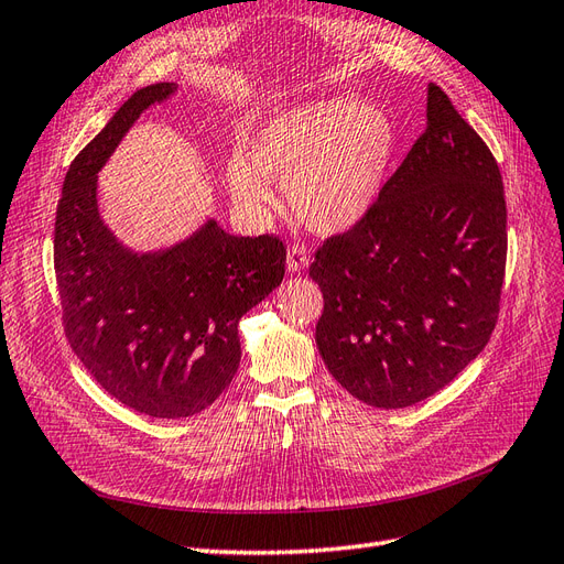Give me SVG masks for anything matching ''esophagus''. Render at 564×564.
Wrapping results in <instances>:
<instances>
[{"label":"esophagus","mask_w":564,"mask_h":564,"mask_svg":"<svg viewBox=\"0 0 564 564\" xmlns=\"http://www.w3.org/2000/svg\"><path fill=\"white\" fill-rule=\"evenodd\" d=\"M285 262H288V271H291V273L302 271V269L310 264L307 250L302 248V245H291V248H288V259H285Z\"/></svg>","instance_id":"esophagus-1"}]
</instances>
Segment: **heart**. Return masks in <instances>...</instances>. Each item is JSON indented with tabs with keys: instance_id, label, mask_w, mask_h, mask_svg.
Masks as SVG:
<instances>
[{
	"instance_id": "b5f03b06",
	"label": "heart",
	"mask_w": 564,
	"mask_h": 564,
	"mask_svg": "<svg viewBox=\"0 0 564 564\" xmlns=\"http://www.w3.org/2000/svg\"><path fill=\"white\" fill-rule=\"evenodd\" d=\"M395 123L352 97L310 99L269 117L228 159V191L245 209L273 205L269 178L285 187L297 219L319 234L355 226L381 195L395 154Z\"/></svg>"
}]
</instances>
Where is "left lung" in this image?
<instances>
[{
	"label": "left lung",
	"mask_w": 564,
	"mask_h": 564,
	"mask_svg": "<svg viewBox=\"0 0 564 564\" xmlns=\"http://www.w3.org/2000/svg\"><path fill=\"white\" fill-rule=\"evenodd\" d=\"M505 259L496 156L429 83L426 131L362 219L314 252L324 365L373 408H410L438 393L494 334Z\"/></svg>",
	"instance_id": "left-lung-1"
}]
</instances>
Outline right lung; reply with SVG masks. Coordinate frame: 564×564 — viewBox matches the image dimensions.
I'll return each instance as SVG.
<instances>
[{"label":"right lung","instance_id":"right-lung-1","mask_svg":"<svg viewBox=\"0 0 564 564\" xmlns=\"http://www.w3.org/2000/svg\"><path fill=\"white\" fill-rule=\"evenodd\" d=\"M176 83L126 99L70 162L54 221V273L70 350L121 405L159 420L197 414L234 381L238 322L285 273L276 236H230L207 221L164 252L135 254L97 212V171L128 128Z\"/></svg>","mask_w":564,"mask_h":564}]
</instances>
